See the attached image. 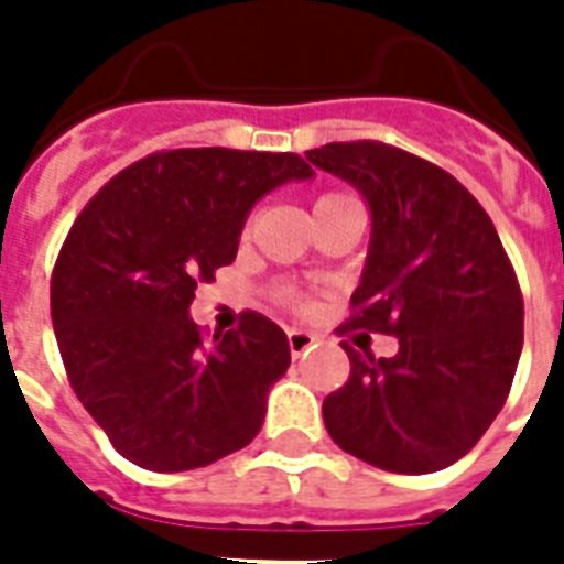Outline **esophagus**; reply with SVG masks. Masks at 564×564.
<instances>
[{
  "label": "esophagus",
  "instance_id": "1",
  "mask_svg": "<svg viewBox=\"0 0 564 564\" xmlns=\"http://www.w3.org/2000/svg\"><path fill=\"white\" fill-rule=\"evenodd\" d=\"M286 339H290V351L292 357H301V354L313 351L318 345V336L310 334V330H299V327H292L290 334H286Z\"/></svg>",
  "mask_w": 564,
  "mask_h": 564
}]
</instances>
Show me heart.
Returning <instances> with one entry per match:
<instances>
[{"label":"heart","mask_w":564,"mask_h":564,"mask_svg":"<svg viewBox=\"0 0 564 564\" xmlns=\"http://www.w3.org/2000/svg\"><path fill=\"white\" fill-rule=\"evenodd\" d=\"M325 198H327V195H325Z\"/></svg>","instance_id":"obj_1"}]
</instances>
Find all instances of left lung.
<instances>
[{
  "label": "left lung",
  "instance_id": "obj_1",
  "mask_svg": "<svg viewBox=\"0 0 564 564\" xmlns=\"http://www.w3.org/2000/svg\"><path fill=\"white\" fill-rule=\"evenodd\" d=\"M307 161L369 204L348 325L398 339L380 360L343 345L351 377L322 403L327 433L383 471H442L489 430L524 348V299L498 230L454 175L392 145L330 143Z\"/></svg>",
  "mask_w": 564,
  "mask_h": 564
}]
</instances>
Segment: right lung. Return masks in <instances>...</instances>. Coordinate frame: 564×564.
I'll list each match as a JSON object with an SVG mask.
<instances>
[{
  "label": "right lung",
  "mask_w": 564,
  "mask_h": 564,
  "mask_svg": "<svg viewBox=\"0 0 564 564\" xmlns=\"http://www.w3.org/2000/svg\"><path fill=\"white\" fill-rule=\"evenodd\" d=\"M299 154L175 149L105 184L52 274V325L78 401L128 463L189 471L246 447L286 369L265 316L204 343L189 316L202 281L234 263L263 195L310 181Z\"/></svg>",
  "instance_id": "right-lung-1"
}]
</instances>
